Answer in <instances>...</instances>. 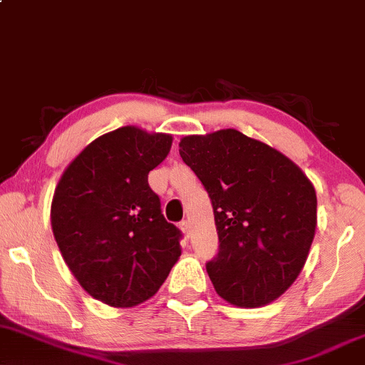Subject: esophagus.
<instances>
[{
    "label": "esophagus",
    "instance_id": "34e87169",
    "mask_svg": "<svg viewBox=\"0 0 365 365\" xmlns=\"http://www.w3.org/2000/svg\"><path fill=\"white\" fill-rule=\"evenodd\" d=\"M180 230L185 232L187 236H190V225H188V221H182V222H180Z\"/></svg>",
    "mask_w": 365,
    "mask_h": 365
}]
</instances>
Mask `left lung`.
<instances>
[{"label":"left lung","instance_id":"obj_1","mask_svg":"<svg viewBox=\"0 0 365 365\" xmlns=\"http://www.w3.org/2000/svg\"><path fill=\"white\" fill-rule=\"evenodd\" d=\"M180 156L212 204L219 252L205 269L216 292L241 308L277 299L313 243V183L277 149L235 129L187 135Z\"/></svg>","mask_w":365,"mask_h":365}]
</instances>
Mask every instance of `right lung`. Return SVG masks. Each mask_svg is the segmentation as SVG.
<instances>
[{
	"instance_id": "obj_1",
	"label": "right lung",
	"mask_w": 365,
	"mask_h": 365,
	"mask_svg": "<svg viewBox=\"0 0 365 365\" xmlns=\"http://www.w3.org/2000/svg\"><path fill=\"white\" fill-rule=\"evenodd\" d=\"M170 148L168 134L120 127L88 144L56 187L51 225L66 265L113 308L155 296L182 253V231L148 183Z\"/></svg>"
}]
</instances>
